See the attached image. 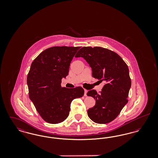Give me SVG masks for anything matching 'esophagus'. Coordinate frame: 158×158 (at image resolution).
I'll list each match as a JSON object with an SVG mask.
<instances>
[{
    "label": "esophagus",
    "instance_id": "34e87169",
    "mask_svg": "<svg viewBox=\"0 0 158 158\" xmlns=\"http://www.w3.org/2000/svg\"><path fill=\"white\" fill-rule=\"evenodd\" d=\"M84 91H85V93H84V96H85V97H86V96H87V92H88V90H86V89H85Z\"/></svg>",
    "mask_w": 158,
    "mask_h": 158
}]
</instances>
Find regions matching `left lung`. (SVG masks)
I'll return each instance as SVG.
<instances>
[{"label": "left lung", "mask_w": 158, "mask_h": 158, "mask_svg": "<svg viewBox=\"0 0 158 158\" xmlns=\"http://www.w3.org/2000/svg\"><path fill=\"white\" fill-rule=\"evenodd\" d=\"M80 57L92 68V77L105 82L99 94L94 89L88 92L96 101L88 115L96 123H110L128 102L131 79L127 65L118 54L101 47H83L76 54Z\"/></svg>", "instance_id": "1"}]
</instances>
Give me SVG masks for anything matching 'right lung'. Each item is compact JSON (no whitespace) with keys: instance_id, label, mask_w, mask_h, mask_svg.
I'll return each instance as SVG.
<instances>
[{"instance_id":"1","label":"right lung","mask_w":158,"mask_h":158,"mask_svg":"<svg viewBox=\"0 0 158 158\" xmlns=\"http://www.w3.org/2000/svg\"><path fill=\"white\" fill-rule=\"evenodd\" d=\"M80 47L55 46L43 51L32 61L27 76L29 97L44 120L58 124L69 114L72 101L81 98L84 90L61 87L70 64Z\"/></svg>"}]
</instances>
